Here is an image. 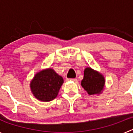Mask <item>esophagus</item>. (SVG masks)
<instances>
[{"mask_svg": "<svg viewBox=\"0 0 133 133\" xmlns=\"http://www.w3.org/2000/svg\"><path fill=\"white\" fill-rule=\"evenodd\" d=\"M66 81H73V82H77V78H66Z\"/></svg>", "mask_w": 133, "mask_h": 133, "instance_id": "obj_1", "label": "esophagus"}]
</instances>
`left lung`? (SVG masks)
<instances>
[{
  "label": "left lung",
  "mask_w": 133,
  "mask_h": 133,
  "mask_svg": "<svg viewBox=\"0 0 133 133\" xmlns=\"http://www.w3.org/2000/svg\"><path fill=\"white\" fill-rule=\"evenodd\" d=\"M81 86L89 95H101L105 86L103 75L90 67L85 68Z\"/></svg>",
  "instance_id": "8db88e82"
}]
</instances>
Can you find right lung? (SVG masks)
Returning <instances> with one entry per match:
<instances>
[{
  "label": "right lung",
  "instance_id": "right-lung-1",
  "mask_svg": "<svg viewBox=\"0 0 133 133\" xmlns=\"http://www.w3.org/2000/svg\"><path fill=\"white\" fill-rule=\"evenodd\" d=\"M64 80L53 69L48 68L36 72L30 83L34 97L38 101L49 102L58 95Z\"/></svg>",
  "mask_w": 133,
  "mask_h": 133
}]
</instances>
